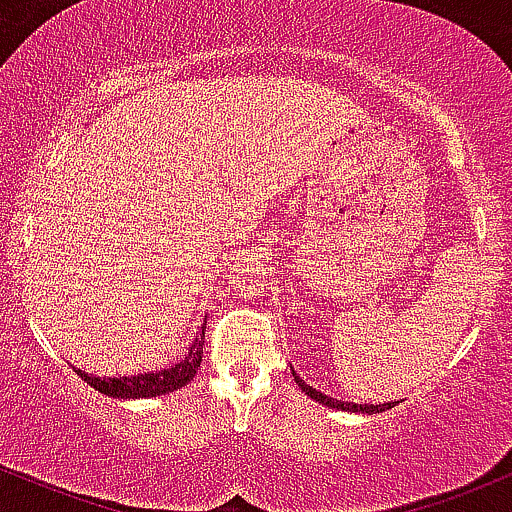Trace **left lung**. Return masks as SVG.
<instances>
[{
	"label": "left lung",
	"mask_w": 512,
	"mask_h": 512,
	"mask_svg": "<svg viewBox=\"0 0 512 512\" xmlns=\"http://www.w3.org/2000/svg\"><path fill=\"white\" fill-rule=\"evenodd\" d=\"M293 373V380H296V385L301 387V390L308 395L310 399H315V402L325 404V407H332V409H342V411H361V414H380V411L385 409H392L395 404L399 402H385V404H356V402H342V399H334L330 395H322V392H317L315 387L305 385L301 380V375H296V370H291Z\"/></svg>",
	"instance_id": "8db88e82"
}]
</instances>
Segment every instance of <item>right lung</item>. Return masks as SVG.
Here are the masks:
<instances>
[{"instance_id": "add662e5", "label": "right lung", "mask_w": 512, "mask_h": 512, "mask_svg": "<svg viewBox=\"0 0 512 512\" xmlns=\"http://www.w3.org/2000/svg\"><path fill=\"white\" fill-rule=\"evenodd\" d=\"M204 325H207V317H204ZM204 325L195 342L187 346L185 356L178 363H173V366L151 370V373L142 375H122V378H96V375H88L86 370H76V375H81V380H86V385H91L93 390L115 399H146L180 390V387H185L195 378L199 366H202L204 332H207Z\"/></svg>"}]
</instances>
